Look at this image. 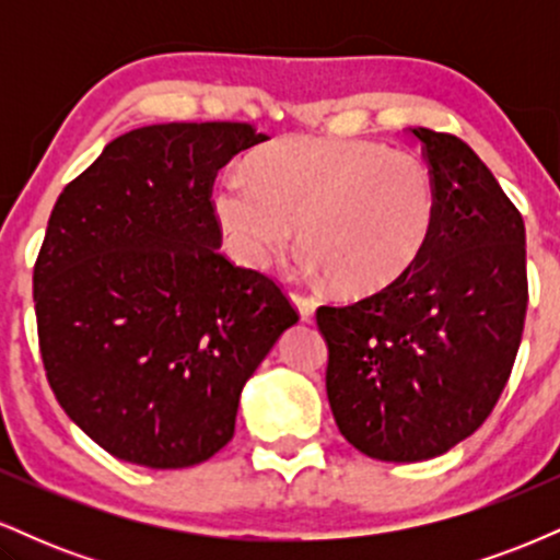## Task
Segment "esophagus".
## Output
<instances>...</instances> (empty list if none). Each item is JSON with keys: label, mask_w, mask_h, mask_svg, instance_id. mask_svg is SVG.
<instances>
[{"label": "esophagus", "mask_w": 560, "mask_h": 560, "mask_svg": "<svg viewBox=\"0 0 560 560\" xmlns=\"http://www.w3.org/2000/svg\"><path fill=\"white\" fill-rule=\"evenodd\" d=\"M292 302L298 305L302 318H311L313 313H316V305H318L316 300L307 298V294H302V292H292Z\"/></svg>", "instance_id": "1"}]
</instances>
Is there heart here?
I'll use <instances>...</instances> for the list:
<instances>
[{
	"instance_id": "heart-1",
	"label": "heart",
	"mask_w": 560,
	"mask_h": 560,
	"mask_svg": "<svg viewBox=\"0 0 560 560\" xmlns=\"http://www.w3.org/2000/svg\"><path fill=\"white\" fill-rule=\"evenodd\" d=\"M229 255L266 268L302 223L311 266L345 294H376L419 266L436 229V182L421 158L361 139L292 137L218 178Z\"/></svg>"
}]
</instances>
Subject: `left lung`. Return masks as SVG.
Wrapping results in <instances>:
<instances>
[{
    "label": "left lung",
    "instance_id": "obj_1",
    "mask_svg": "<svg viewBox=\"0 0 560 560\" xmlns=\"http://www.w3.org/2000/svg\"><path fill=\"white\" fill-rule=\"evenodd\" d=\"M436 182L427 253L384 292L320 305L339 432L376 460L436 458L492 413L522 345L524 218L464 139L413 128Z\"/></svg>",
    "mask_w": 560,
    "mask_h": 560
}]
</instances>
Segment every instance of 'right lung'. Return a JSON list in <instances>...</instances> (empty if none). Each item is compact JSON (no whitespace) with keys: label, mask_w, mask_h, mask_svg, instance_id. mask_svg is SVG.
<instances>
[{"label":"right lung","mask_w":560,"mask_h":560,"mask_svg":"<svg viewBox=\"0 0 560 560\" xmlns=\"http://www.w3.org/2000/svg\"><path fill=\"white\" fill-rule=\"evenodd\" d=\"M253 124L128 131L57 197L34 266L57 402L128 464L186 468L234 436L244 382L298 324L271 276L221 253L213 182Z\"/></svg>","instance_id":"add662e5"}]
</instances>
